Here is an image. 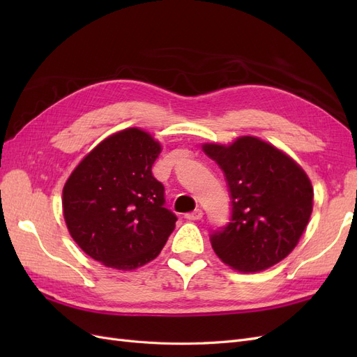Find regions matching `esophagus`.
Here are the masks:
<instances>
[{
	"instance_id": "1",
	"label": "esophagus",
	"mask_w": 357,
	"mask_h": 357,
	"mask_svg": "<svg viewBox=\"0 0 357 357\" xmlns=\"http://www.w3.org/2000/svg\"><path fill=\"white\" fill-rule=\"evenodd\" d=\"M202 215H204L202 210H201V208H197V210H193V211H190V213H186L185 218H186L188 220H199V219H202Z\"/></svg>"
}]
</instances>
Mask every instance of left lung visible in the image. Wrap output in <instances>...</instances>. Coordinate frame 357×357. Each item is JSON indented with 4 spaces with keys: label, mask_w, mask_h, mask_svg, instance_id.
Returning <instances> with one entry per match:
<instances>
[{
    "label": "left lung",
    "mask_w": 357,
    "mask_h": 357,
    "mask_svg": "<svg viewBox=\"0 0 357 357\" xmlns=\"http://www.w3.org/2000/svg\"><path fill=\"white\" fill-rule=\"evenodd\" d=\"M223 169L231 192L228 226L211 234L220 261L240 273H259L294 250L312 211L311 181L283 150L257 137L202 144Z\"/></svg>",
    "instance_id": "1"
}]
</instances>
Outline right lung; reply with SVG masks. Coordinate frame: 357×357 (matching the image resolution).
<instances>
[{"label": "right lung", "instance_id": "add662e5", "mask_svg": "<svg viewBox=\"0 0 357 357\" xmlns=\"http://www.w3.org/2000/svg\"><path fill=\"white\" fill-rule=\"evenodd\" d=\"M160 150L149 132L126 128L92 149L63 186L70 235L107 268L131 271L153 261L176 228L164 186L152 174Z\"/></svg>", "mask_w": 357, "mask_h": 357}]
</instances>
